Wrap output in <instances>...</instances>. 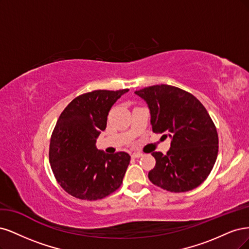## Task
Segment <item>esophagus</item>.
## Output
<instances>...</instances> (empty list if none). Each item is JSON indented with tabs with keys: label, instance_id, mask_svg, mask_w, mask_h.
Here are the masks:
<instances>
[{
	"label": "esophagus",
	"instance_id": "1",
	"mask_svg": "<svg viewBox=\"0 0 249 249\" xmlns=\"http://www.w3.org/2000/svg\"><path fill=\"white\" fill-rule=\"evenodd\" d=\"M142 153H139V152H138V153H133V154L131 155L132 158H140V157H142Z\"/></svg>",
	"mask_w": 249,
	"mask_h": 249
}]
</instances>
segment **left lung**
<instances>
[{"label": "left lung", "mask_w": 249, "mask_h": 249, "mask_svg": "<svg viewBox=\"0 0 249 249\" xmlns=\"http://www.w3.org/2000/svg\"><path fill=\"white\" fill-rule=\"evenodd\" d=\"M151 111L152 130L171 136L165 155L153 152L156 164L148 174L154 185L171 192L199 186L210 175L218 154V134L206 107L191 93L170 85L135 91Z\"/></svg>", "instance_id": "8db88e82"}]
</instances>
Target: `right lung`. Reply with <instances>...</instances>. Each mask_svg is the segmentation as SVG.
Listing matches in <instances>:
<instances>
[{
  "label": "right lung",
  "mask_w": 249,
  "mask_h": 249,
  "mask_svg": "<svg viewBox=\"0 0 249 249\" xmlns=\"http://www.w3.org/2000/svg\"><path fill=\"white\" fill-rule=\"evenodd\" d=\"M128 91L85 93L62 111L52 133L49 156L55 180L68 195L96 200L121 186L130 156L125 152L103 153L96 140L106 129L110 107Z\"/></svg>",
  "instance_id": "obj_1"
}]
</instances>
